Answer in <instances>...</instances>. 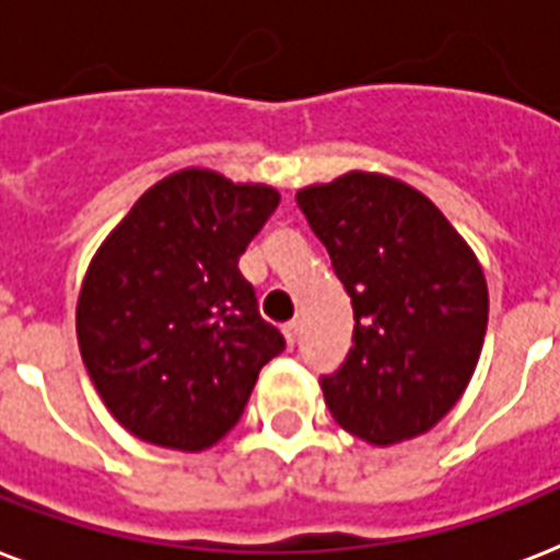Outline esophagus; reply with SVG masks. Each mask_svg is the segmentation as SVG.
<instances>
[{
    "label": "esophagus",
    "mask_w": 560,
    "mask_h": 560,
    "mask_svg": "<svg viewBox=\"0 0 560 560\" xmlns=\"http://www.w3.org/2000/svg\"><path fill=\"white\" fill-rule=\"evenodd\" d=\"M281 334H284V342L290 345V348H293L295 342H299V322H288V325L281 327Z\"/></svg>",
    "instance_id": "esophagus-1"
}]
</instances>
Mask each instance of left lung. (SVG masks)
I'll return each instance as SVG.
<instances>
[{
    "label": "left lung",
    "instance_id": "obj_1",
    "mask_svg": "<svg viewBox=\"0 0 560 560\" xmlns=\"http://www.w3.org/2000/svg\"><path fill=\"white\" fill-rule=\"evenodd\" d=\"M353 302V348L322 380L345 431L394 445L431 431L475 374L489 288L475 249L399 177L351 170L295 192Z\"/></svg>",
    "mask_w": 560,
    "mask_h": 560
}]
</instances>
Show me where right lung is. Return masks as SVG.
<instances>
[{
    "label": "right lung",
    "instance_id": "1",
    "mask_svg": "<svg viewBox=\"0 0 560 560\" xmlns=\"http://www.w3.org/2000/svg\"><path fill=\"white\" fill-rule=\"evenodd\" d=\"M279 198L186 166L149 186L91 256L77 295L80 357L108 413L143 443L215 445L284 348L238 270Z\"/></svg>",
    "mask_w": 560,
    "mask_h": 560
}]
</instances>
